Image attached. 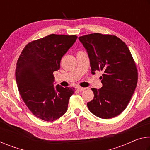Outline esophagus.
<instances>
[{
	"label": "esophagus",
	"mask_w": 150,
	"mask_h": 150,
	"mask_svg": "<svg viewBox=\"0 0 150 150\" xmlns=\"http://www.w3.org/2000/svg\"><path fill=\"white\" fill-rule=\"evenodd\" d=\"M77 91H80V92H82V91H84L85 90L87 89V88H83V87H79L77 88Z\"/></svg>",
	"instance_id": "1"
}]
</instances>
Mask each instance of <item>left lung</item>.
<instances>
[{"mask_svg": "<svg viewBox=\"0 0 150 150\" xmlns=\"http://www.w3.org/2000/svg\"><path fill=\"white\" fill-rule=\"evenodd\" d=\"M90 59L91 73L102 71L103 87L92 88L93 99L87 106L98 118L109 119L121 114L133 95L138 70L126 44L116 35L94 33L79 37Z\"/></svg>", "mask_w": 150, "mask_h": 150, "instance_id": "obj_1", "label": "left lung"}]
</instances>
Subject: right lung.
Instances as JSON below:
<instances>
[{
	"label": "right lung",
	"mask_w": 150,
	"mask_h": 150,
	"mask_svg": "<svg viewBox=\"0 0 150 150\" xmlns=\"http://www.w3.org/2000/svg\"><path fill=\"white\" fill-rule=\"evenodd\" d=\"M75 35L50 34L28 44L18 59L16 80L20 95L37 118L47 122L66 112L74 88L54 86V72L75 42Z\"/></svg>",
	"instance_id": "obj_1"
}]
</instances>
